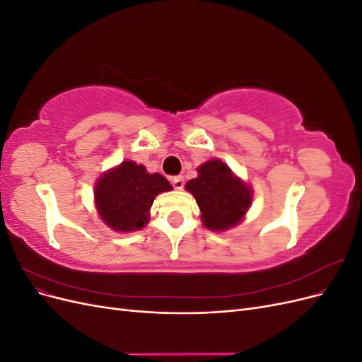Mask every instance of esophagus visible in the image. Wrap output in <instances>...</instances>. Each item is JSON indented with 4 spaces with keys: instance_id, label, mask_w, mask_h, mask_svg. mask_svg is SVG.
Masks as SVG:
<instances>
[{
    "instance_id": "34e87169",
    "label": "esophagus",
    "mask_w": 362,
    "mask_h": 362,
    "mask_svg": "<svg viewBox=\"0 0 362 362\" xmlns=\"http://www.w3.org/2000/svg\"><path fill=\"white\" fill-rule=\"evenodd\" d=\"M172 185L175 187V190H182V187H184V178L182 177H173L172 178Z\"/></svg>"
}]
</instances>
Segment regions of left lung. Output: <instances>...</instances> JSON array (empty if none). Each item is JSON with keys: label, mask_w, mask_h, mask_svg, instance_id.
Wrapping results in <instances>:
<instances>
[{"label": "left lung", "mask_w": 362, "mask_h": 362, "mask_svg": "<svg viewBox=\"0 0 362 362\" xmlns=\"http://www.w3.org/2000/svg\"><path fill=\"white\" fill-rule=\"evenodd\" d=\"M185 190L193 194L199 206L202 225L214 233L242 223L254 201L250 185L218 158L202 163L198 177L187 181Z\"/></svg>", "instance_id": "left-lung-1"}]
</instances>
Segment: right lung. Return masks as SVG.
<instances>
[{
  "instance_id": "right-lung-1",
  "label": "right lung",
  "mask_w": 362,
  "mask_h": 362,
  "mask_svg": "<svg viewBox=\"0 0 362 362\" xmlns=\"http://www.w3.org/2000/svg\"><path fill=\"white\" fill-rule=\"evenodd\" d=\"M170 190L172 185L163 175L149 173L144 164L124 160L96 180L93 198L96 211L108 228L134 233L148 225L156 196Z\"/></svg>"
}]
</instances>
